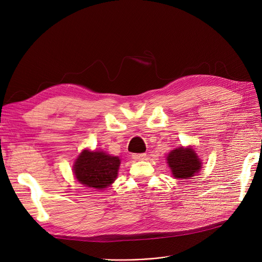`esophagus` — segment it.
I'll use <instances>...</instances> for the list:
<instances>
[{
    "label": "esophagus",
    "instance_id": "obj_1",
    "mask_svg": "<svg viewBox=\"0 0 262 262\" xmlns=\"http://www.w3.org/2000/svg\"><path fill=\"white\" fill-rule=\"evenodd\" d=\"M132 156L134 159H136V161H142V159L145 158L146 154L145 153H135Z\"/></svg>",
    "mask_w": 262,
    "mask_h": 262
}]
</instances>
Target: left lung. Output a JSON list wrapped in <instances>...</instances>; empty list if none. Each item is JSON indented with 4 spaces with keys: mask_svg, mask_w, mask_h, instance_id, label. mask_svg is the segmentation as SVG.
Masks as SVG:
<instances>
[{
    "mask_svg": "<svg viewBox=\"0 0 262 262\" xmlns=\"http://www.w3.org/2000/svg\"><path fill=\"white\" fill-rule=\"evenodd\" d=\"M167 164L176 179H189L200 171L201 161L191 146H180L167 156Z\"/></svg>",
    "mask_w": 262,
    "mask_h": 262,
    "instance_id": "1",
    "label": "left lung"
}]
</instances>
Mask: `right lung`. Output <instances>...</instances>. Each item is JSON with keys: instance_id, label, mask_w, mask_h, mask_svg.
I'll return each instance as SVG.
<instances>
[{"instance_id": "obj_1", "label": "right lung", "mask_w": 262, "mask_h": 262, "mask_svg": "<svg viewBox=\"0 0 262 262\" xmlns=\"http://www.w3.org/2000/svg\"><path fill=\"white\" fill-rule=\"evenodd\" d=\"M121 159L103 151L83 150L74 164V174L84 186L103 189L117 179Z\"/></svg>"}]
</instances>
